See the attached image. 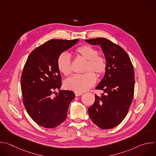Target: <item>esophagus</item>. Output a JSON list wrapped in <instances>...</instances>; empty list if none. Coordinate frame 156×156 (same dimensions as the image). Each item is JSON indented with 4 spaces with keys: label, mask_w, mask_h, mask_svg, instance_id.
I'll use <instances>...</instances> for the list:
<instances>
[{
    "label": "esophagus",
    "mask_w": 156,
    "mask_h": 156,
    "mask_svg": "<svg viewBox=\"0 0 156 156\" xmlns=\"http://www.w3.org/2000/svg\"><path fill=\"white\" fill-rule=\"evenodd\" d=\"M75 96L77 97V96H81L83 94L82 93H79V92H75Z\"/></svg>",
    "instance_id": "esophagus-1"
}]
</instances>
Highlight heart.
I'll return each instance as SVG.
<instances>
[{
  "instance_id": "b5f03b06",
  "label": "heart",
  "mask_w": 156,
  "mask_h": 156,
  "mask_svg": "<svg viewBox=\"0 0 156 156\" xmlns=\"http://www.w3.org/2000/svg\"><path fill=\"white\" fill-rule=\"evenodd\" d=\"M76 52L88 60L84 74H75L69 78L65 82V86L68 90L75 92H84L94 85L96 82V76L102 75L107 69L105 59L98 55L97 49L90 45H83L78 48ZM57 67L60 73L68 75L72 72V60L70 55L66 52H62L57 60Z\"/></svg>"
}]
</instances>
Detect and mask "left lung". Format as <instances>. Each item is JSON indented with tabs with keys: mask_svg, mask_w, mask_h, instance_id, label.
<instances>
[{
	"mask_svg": "<svg viewBox=\"0 0 156 156\" xmlns=\"http://www.w3.org/2000/svg\"><path fill=\"white\" fill-rule=\"evenodd\" d=\"M85 41L100 46L107 62L104 76L96 87L104 93L101 97L95 94V102L88 108L89 116L99 128H113L123 120L131 105L134 95V69L127 53L116 44L104 37Z\"/></svg>",
	"mask_w": 156,
	"mask_h": 156,
	"instance_id": "obj_1",
	"label": "left lung"
}]
</instances>
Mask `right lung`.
<instances>
[{"mask_svg": "<svg viewBox=\"0 0 156 156\" xmlns=\"http://www.w3.org/2000/svg\"><path fill=\"white\" fill-rule=\"evenodd\" d=\"M78 41L50 40L34 49L25 63L21 77L23 102L31 118L42 127L55 128L67 116L75 95L71 91L60 90L62 77L57 60ZM57 90L59 94L53 98L51 94Z\"/></svg>", "mask_w": 156, "mask_h": 156, "instance_id": "1", "label": "right lung"}]
</instances>
